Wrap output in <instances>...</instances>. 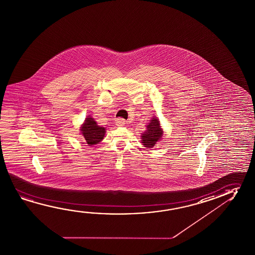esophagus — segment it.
<instances>
[{
	"label": "esophagus",
	"instance_id": "34e87169",
	"mask_svg": "<svg viewBox=\"0 0 255 255\" xmlns=\"http://www.w3.org/2000/svg\"><path fill=\"white\" fill-rule=\"evenodd\" d=\"M116 125L117 126H123L126 125V120L123 119V118H117L116 120Z\"/></svg>",
	"mask_w": 255,
	"mask_h": 255
}]
</instances>
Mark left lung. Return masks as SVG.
<instances>
[{
  "mask_svg": "<svg viewBox=\"0 0 255 255\" xmlns=\"http://www.w3.org/2000/svg\"><path fill=\"white\" fill-rule=\"evenodd\" d=\"M163 129L160 126L158 118L154 117L146 126L145 132L141 134V143L147 148H151L163 137Z\"/></svg>",
  "mask_w": 255,
  "mask_h": 255,
  "instance_id": "8db88e82",
  "label": "left lung"
}]
</instances>
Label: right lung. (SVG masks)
<instances>
[{"mask_svg": "<svg viewBox=\"0 0 255 255\" xmlns=\"http://www.w3.org/2000/svg\"><path fill=\"white\" fill-rule=\"evenodd\" d=\"M80 130L89 146L100 143L104 138L106 133V129L104 127L98 126L96 121L91 116L85 118Z\"/></svg>", "mask_w": 255, "mask_h": 255, "instance_id": "add662e5", "label": "right lung"}]
</instances>
